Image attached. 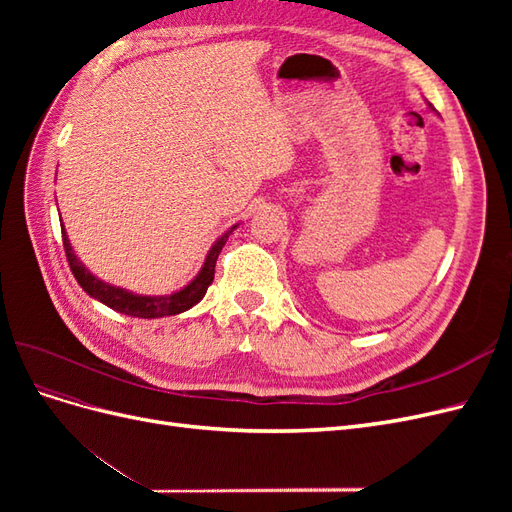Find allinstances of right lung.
I'll return each instance as SVG.
<instances>
[{
	"label": "right lung",
	"instance_id": "add662e5",
	"mask_svg": "<svg viewBox=\"0 0 512 512\" xmlns=\"http://www.w3.org/2000/svg\"><path fill=\"white\" fill-rule=\"evenodd\" d=\"M235 228L237 226L226 230L224 235L213 243V247L205 258L203 269H200V273L188 286L173 292V294H162V297H143V294H134L130 290H123L119 286H111V284L98 280V277L91 275L89 269H85L83 262L72 252L66 228H61V239H64V250H66L68 262H70V271L74 273L76 282L81 284V288L89 294V297L98 299L100 303L115 309V312H119V314L134 316V318H162V316L181 314V312H185V309L194 307L200 299L205 297V292L211 286L213 275H215V260H218L224 243L228 241L230 232Z\"/></svg>",
	"mask_w": 512,
	"mask_h": 512
}]
</instances>
